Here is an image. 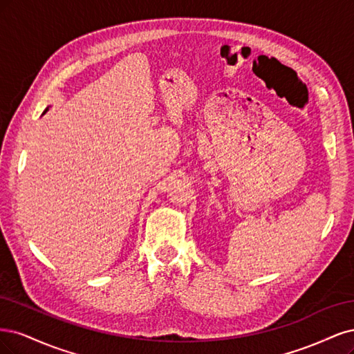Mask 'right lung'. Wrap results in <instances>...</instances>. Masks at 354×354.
<instances>
[{"instance_id": "right-lung-1", "label": "right lung", "mask_w": 354, "mask_h": 354, "mask_svg": "<svg viewBox=\"0 0 354 354\" xmlns=\"http://www.w3.org/2000/svg\"><path fill=\"white\" fill-rule=\"evenodd\" d=\"M48 109H50V107H47V109H45V110H44V113H42V115H45V113H47V111H48Z\"/></svg>"}]
</instances>
